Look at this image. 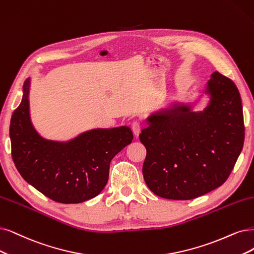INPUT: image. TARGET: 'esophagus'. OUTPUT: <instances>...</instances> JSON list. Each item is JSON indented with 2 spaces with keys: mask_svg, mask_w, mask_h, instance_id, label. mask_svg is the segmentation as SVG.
<instances>
[{
  "mask_svg": "<svg viewBox=\"0 0 254 254\" xmlns=\"http://www.w3.org/2000/svg\"><path fill=\"white\" fill-rule=\"evenodd\" d=\"M132 130H133L134 135L136 137H138L139 134H140V130H141V124H140V122L137 121V120L134 121L132 124Z\"/></svg>",
  "mask_w": 254,
  "mask_h": 254,
  "instance_id": "esophagus-1",
  "label": "esophagus"
}]
</instances>
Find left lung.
Here are the masks:
<instances>
[{
	"label": "left lung",
	"mask_w": 254,
	"mask_h": 254,
	"mask_svg": "<svg viewBox=\"0 0 254 254\" xmlns=\"http://www.w3.org/2000/svg\"><path fill=\"white\" fill-rule=\"evenodd\" d=\"M204 93L209 101L203 111L179 103L148 116L139 135L146 148L144 181L161 198L191 200L218 189L242 152L245 127L237 86L213 72Z\"/></svg>",
	"instance_id": "obj_1"
}]
</instances>
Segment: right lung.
<instances>
[{
    "label": "right lung",
    "instance_id": "1",
    "mask_svg": "<svg viewBox=\"0 0 254 254\" xmlns=\"http://www.w3.org/2000/svg\"><path fill=\"white\" fill-rule=\"evenodd\" d=\"M30 84V78L25 80L9 128L18 173L55 202L75 204L94 198L107 185L112 159L132 142V129L127 126L93 128L68 141L46 139L31 121Z\"/></svg>",
    "mask_w": 254,
    "mask_h": 254
}]
</instances>
